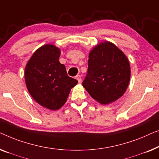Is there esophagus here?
I'll return each mask as SVG.
<instances>
[{
  "instance_id": "1",
  "label": "esophagus",
  "mask_w": 159,
  "mask_h": 159,
  "mask_svg": "<svg viewBox=\"0 0 159 159\" xmlns=\"http://www.w3.org/2000/svg\"><path fill=\"white\" fill-rule=\"evenodd\" d=\"M75 79H76L78 80V81H79V83H81V75H77L76 77H75Z\"/></svg>"
}]
</instances>
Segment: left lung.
<instances>
[{
	"mask_svg": "<svg viewBox=\"0 0 159 159\" xmlns=\"http://www.w3.org/2000/svg\"><path fill=\"white\" fill-rule=\"evenodd\" d=\"M88 65L83 86L93 99L108 104L123 96L130 79V66L115 44L104 41L96 45L89 52Z\"/></svg>",
	"mask_w": 159,
	"mask_h": 159,
	"instance_id": "8db88e82",
	"label": "left lung"
}]
</instances>
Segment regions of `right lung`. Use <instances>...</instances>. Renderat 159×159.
<instances>
[{"mask_svg": "<svg viewBox=\"0 0 159 159\" xmlns=\"http://www.w3.org/2000/svg\"><path fill=\"white\" fill-rule=\"evenodd\" d=\"M60 48L44 44L34 52L25 67L26 88L38 104L57 110L66 102L70 89L78 80L69 77L66 66L59 61Z\"/></svg>", "mask_w": 159, "mask_h": 159, "instance_id": "add662e5", "label": "right lung"}]
</instances>
